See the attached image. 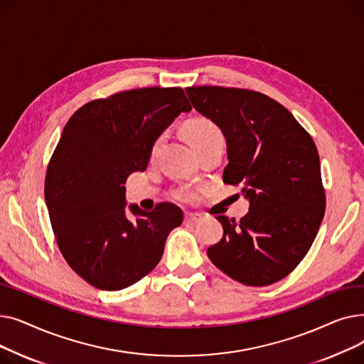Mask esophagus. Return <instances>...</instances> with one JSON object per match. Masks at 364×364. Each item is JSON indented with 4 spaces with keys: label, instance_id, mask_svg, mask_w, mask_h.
Wrapping results in <instances>:
<instances>
[{
    "label": "esophagus",
    "instance_id": "34e87169",
    "mask_svg": "<svg viewBox=\"0 0 364 364\" xmlns=\"http://www.w3.org/2000/svg\"><path fill=\"white\" fill-rule=\"evenodd\" d=\"M202 218L199 214H186L184 215V223H188V224H193V223H199Z\"/></svg>",
    "mask_w": 364,
    "mask_h": 364
}]
</instances>
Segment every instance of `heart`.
<instances>
[{"label":"heart","mask_w":364,"mask_h":364,"mask_svg":"<svg viewBox=\"0 0 364 364\" xmlns=\"http://www.w3.org/2000/svg\"><path fill=\"white\" fill-rule=\"evenodd\" d=\"M186 134L195 150L206 147V146H213V144H224V134L220 129V127L205 117H198V118L190 119L186 124ZM161 141H162V136L159 139H156L155 143H153L151 153L156 151ZM174 195H176V198H178L181 200H188L193 196L188 188H178Z\"/></svg>","instance_id":"heart-1"}]
</instances>
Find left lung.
<instances>
[{
    "label": "left lung",
    "instance_id": "obj_1",
    "mask_svg": "<svg viewBox=\"0 0 364 364\" xmlns=\"http://www.w3.org/2000/svg\"><path fill=\"white\" fill-rule=\"evenodd\" d=\"M186 91L227 140L223 181L240 184L250 199L239 221L217 215L224 235L208 257L246 286L276 283L307 255L324 217L317 147L294 114L262 92L217 85Z\"/></svg>",
    "mask_w": 364,
    "mask_h": 364
}]
</instances>
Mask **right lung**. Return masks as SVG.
I'll use <instances>...</instances> for the list:
<instances>
[{"label":"right lung","mask_w":364,"mask_h":364,"mask_svg":"<svg viewBox=\"0 0 364 364\" xmlns=\"http://www.w3.org/2000/svg\"><path fill=\"white\" fill-rule=\"evenodd\" d=\"M181 87H149L91 100L68 121L48 162L46 202L55 242L70 269L91 286L119 291L149 274L181 209L137 205L125 214V181L144 171L153 143L181 112Z\"/></svg>","instance_id":"right-lung-1"}]
</instances>
